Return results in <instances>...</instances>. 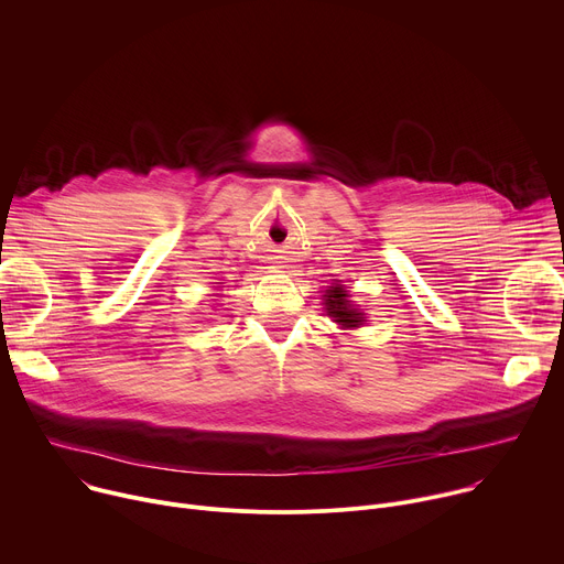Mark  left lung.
I'll return each instance as SVG.
<instances>
[{
  "label": "left lung",
  "mask_w": 564,
  "mask_h": 564,
  "mask_svg": "<svg viewBox=\"0 0 564 564\" xmlns=\"http://www.w3.org/2000/svg\"><path fill=\"white\" fill-rule=\"evenodd\" d=\"M348 292L341 285H333V290L326 292V310L330 316H335L337 324L346 326V328H359L364 314L357 312L350 303H348Z\"/></svg>",
  "instance_id": "obj_1"
}]
</instances>
